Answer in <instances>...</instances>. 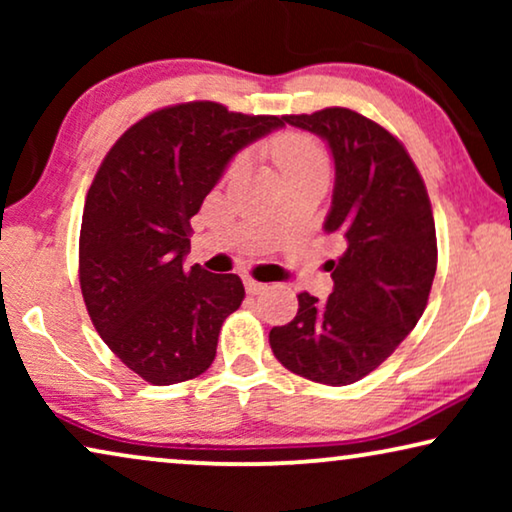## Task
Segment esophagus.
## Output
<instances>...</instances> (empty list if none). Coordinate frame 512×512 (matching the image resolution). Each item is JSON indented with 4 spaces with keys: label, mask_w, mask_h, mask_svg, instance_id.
I'll list each match as a JSON object with an SVG mask.
<instances>
[{
    "label": "esophagus",
    "mask_w": 512,
    "mask_h": 512,
    "mask_svg": "<svg viewBox=\"0 0 512 512\" xmlns=\"http://www.w3.org/2000/svg\"><path fill=\"white\" fill-rule=\"evenodd\" d=\"M244 289H247V293H251V296H258V293H263L265 289H268V284H261V282H256V279L247 277L244 279Z\"/></svg>",
    "instance_id": "obj_1"
}]
</instances>
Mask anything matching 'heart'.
I'll return each mask as SVG.
<instances>
[{"mask_svg":"<svg viewBox=\"0 0 512 512\" xmlns=\"http://www.w3.org/2000/svg\"><path fill=\"white\" fill-rule=\"evenodd\" d=\"M272 153H275V160L282 172L298 170V167L324 165V151L319 149V144L312 137L300 135V132H289V135L279 137L275 146H272Z\"/></svg>","mask_w":512,"mask_h":512,"instance_id":"obj_1","label":"heart"}]
</instances>
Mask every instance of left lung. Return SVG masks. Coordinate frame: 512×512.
<instances>
[{
    "instance_id": "left-lung-1",
    "label": "left lung",
    "mask_w": 512,
    "mask_h": 512,
    "mask_svg": "<svg viewBox=\"0 0 512 512\" xmlns=\"http://www.w3.org/2000/svg\"><path fill=\"white\" fill-rule=\"evenodd\" d=\"M282 121L319 135L333 153L324 230L345 254L328 261L331 296L300 293L298 314L272 328L270 347L291 373L345 387L387 361L426 310L438 265L431 200L405 146L370 118L328 107Z\"/></svg>"
}]
</instances>
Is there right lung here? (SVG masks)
I'll return each instance as SVG.
<instances>
[{
	"label": "right lung",
	"instance_id": "obj_1",
	"mask_svg": "<svg viewBox=\"0 0 512 512\" xmlns=\"http://www.w3.org/2000/svg\"><path fill=\"white\" fill-rule=\"evenodd\" d=\"M282 125L219 102L174 104L104 156L83 207L81 293L97 333L142 380L165 387L212 366L244 286L237 275L184 268L191 219L235 153Z\"/></svg>",
	"mask_w": 512,
	"mask_h": 512
}]
</instances>
